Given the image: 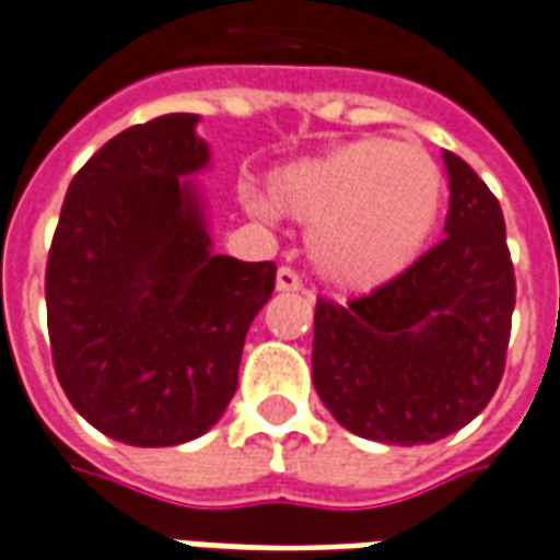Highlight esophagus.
Segmentation results:
<instances>
[{
  "label": "esophagus",
  "instance_id": "34e87169",
  "mask_svg": "<svg viewBox=\"0 0 560 560\" xmlns=\"http://www.w3.org/2000/svg\"><path fill=\"white\" fill-rule=\"evenodd\" d=\"M277 289H280V292H299L301 277L292 271V268H280V271H277Z\"/></svg>",
  "mask_w": 560,
  "mask_h": 560
}]
</instances>
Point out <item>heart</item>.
I'll return each mask as SVG.
<instances>
[{
    "label": "heart",
    "mask_w": 560,
    "mask_h": 560,
    "mask_svg": "<svg viewBox=\"0 0 560 560\" xmlns=\"http://www.w3.org/2000/svg\"><path fill=\"white\" fill-rule=\"evenodd\" d=\"M273 208L313 225L311 259L331 287L368 292L404 273L434 235L446 198L422 147L359 138L271 174ZM249 208L265 210L259 198Z\"/></svg>",
    "instance_id": "obj_1"
}]
</instances>
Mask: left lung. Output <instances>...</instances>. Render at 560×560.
Listing matches in <instances>:
<instances>
[{
  "label": "left lung",
  "mask_w": 560,
  "mask_h": 560,
  "mask_svg": "<svg viewBox=\"0 0 560 560\" xmlns=\"http://www.w3.org/2000/svg\"><path fill=\"white\" fill-rule=\"evenodd\" d=\"M446 237L364 299L316 301L313 386L340 425L376 443H434L498 392L515 277L498 198L443 150Z\"/></svg>",
  "instance_id": "1"
}]
</instances>
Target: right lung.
I'll list each match as a JSON object with an SVG mask.
<instances>
[{"mask_svg":"<svg viewBox=\"0 0 560 560\" xmlns=\"http://www.w3.org/2000/svg\"><path fill=\"white\" fill-rule=\"evenodd\" d=\"M198 114L114 135L69 184L45 273L54 371L71 407L129 446H177L225 413L277 265L210 253L186 174Z\"/></svg>","mask_w":560,"mask_h":560,"instance_id":"obj_1","label":"right lung"}]
</instances>
